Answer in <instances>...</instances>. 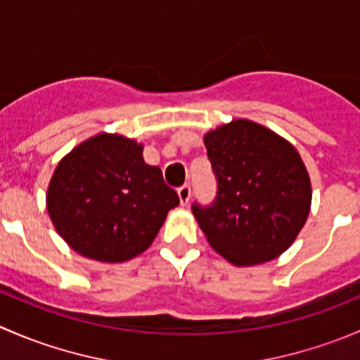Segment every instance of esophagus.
Segmentation results:
<instances>
[{"label":"esophagus","mask_w":360,"mask_h":360,"mask_svg":"<svg viewBox=\"0 0 360 360\" xmlns=\"http://www.w3.org/2000/svg\"><path fill=\"white\" fill-rule=\"evenodd\" d=\"M177 195H179L181 205H188V202H190V197H191V188L188 186V184H184V186H181L179 190H177Z\"/></svg>","instance_id":"34e87169"}]
</instances>
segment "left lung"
<instances>
[{
	"label": "left lung",
	"instance_id": "1",
	"mask_svg": "<svg viewBox=\"0 0 360 360\" xmlns=\"http://www.w3.org/2000/svg\"><path fill=\"white\" fill-rule=\"evenodd\" d=\"M217 179L210 207L193 205L207 242L235 266L266 263L285 252L304 226L311 183L289 141L245 118L203 136Z\"/></svg>",
	"mask_w": 360,
	"mask_h": 360
}]
</instances>
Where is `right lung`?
Segmentation results:
<instances>
[{
    "mask_svg": "<svg viewBox=\"0 0 360 360\" xmlns=\"http://www.w3.org/2000/svg\"><path fill=\"white\" fill-rule=\"evenodd\" d=\"M143 150L136 139L101 132L57 163L46 210L72 250L101 263H123L153 244L179 197L162 170L144 162Z\"/></svg>",
    "mask_w": 360,
    "mask_h": 360,
    "instance_id": "1",
    "label": "right lung"
}]
</instances>
